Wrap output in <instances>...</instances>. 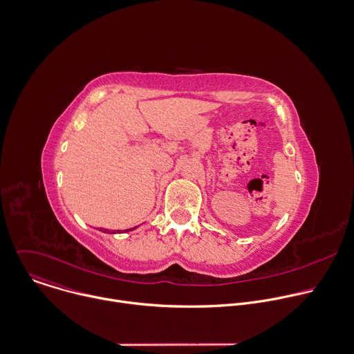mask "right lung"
<instances>
[{
	"label": "right lung",
	"mask_w": 354,
	"mask_h": 354,
	"mask_svg": "<svg viewBox=\"0 0 354 354\" xmlns=\"http://www.w3.org/2000/svg\"><path fill=\"white\" fill-rule=\"evenodd\" d=\"M100 230H102V229H100ZM129 230H131V229H128V230H125V232H129ZM103 232H104V233H106V232H107V233H109V230H106V229H104V230H103Z\"/></svg>",
	"instance_id": "1"
}]
</instances>
